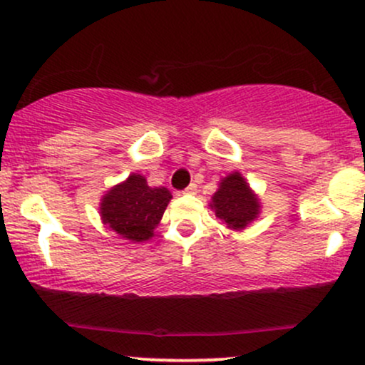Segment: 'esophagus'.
<instances>
[{
  "mask_svg": "<svg viewBox=\"0 0 365 365\" xmlns=\"http://www.w3.org/2000/svg\"><path fill=\"white\" fill-rule=\"evenodd\" d=\"M183 192H185V194H197V185L195 183H190Z\"/></svg>",
  "mask_w": 365,
  "mask_h": 365,
  "instance_id": "obj_1",
  "label": "esophagus"
}]
</instances>
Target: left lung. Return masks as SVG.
Returning a JSON list of instances; mask_svg holds the SVG:
<instances>
[{
  "instance_id": "left-lung-1",
  "label": "left lung",
  "mask_w": 365,
  "mask_h": 365,
  "mask_svg": "<svg viewBox=\"0 0 365 365\" xmlns=\"http://www.w3.org/2000/svg\"><path fill=\"white\" fill-rule=\"evenodd\" d=\"M209 207L226 225V228L242 232L261 215V200L250 188L240 171L226 175L217 183Z\"/></svg>"
}]
</instances>
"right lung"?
<instances>
[{
  "mask_svg": "<svg viewBox=\"0 0 365 365\" xmlns=\"http://www.w3.org/2000/svg\"><path fill=\"white\" fill-rule=\"evenodd\" d=\"M170 200L168 188L149 187L144 175L132 173L101 197L99 216L121 238L139 244L154 237Z\"/></svg>",
  "mask_w": 365,
  "mask_h": 365,
  "instance_id": "right-lung-1",
  "label": "right lung"
}]
</instances>
